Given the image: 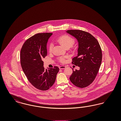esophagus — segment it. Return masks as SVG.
Instances as JSON below:
<instances>
[{
  "mask_svg": "<svg viewBox=\"0 0 121 121\" xmlns=\"http://www.w3.org/2000/svg\"><path fill=\"white\" fill-rule=\"evenodd\" d=\"M65 68H66V67L64 66H60V67H59V69H64Z\"/></svg>",
  "mask_w": 121,
  "mask_h": 121,
  "instance_id": "1",
  "label": "esophagus"
}]
</instances>
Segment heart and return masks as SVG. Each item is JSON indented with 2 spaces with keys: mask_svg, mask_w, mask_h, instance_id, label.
Masks as SVG:
<instances>
[{
  "mask_svg": "<svg viewBox=\"0 0 121 121\" xmlns=\"http://www.w3.org/2000/svg\"><path fill=\"white\" fill-rule=\"evenodd\" d=\"M57 41L65 48L72 47L75 43L74 39L67 35H64L59 37L57 39ZM52 44H50L48 47L49 51L50 52H52ZM58 60L61 63H63L65 61V58L60 57L58 58Z\"/></svg>",
  "mask_w": 121,
  "mask_h": 121,
  "instance_id": "1",
  "label": "heart"
}]
</instances>
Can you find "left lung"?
<instances>
[{"instance_id":"left-lung-1","label":"left lung","mask_w":121,"mask_h":121,"mask_svg":"<svg viewBox=\"0 0 121 121\" xmlns=\"http://www.w3.org/2000/svg\"><path fill=\"white\" fill-rule=\"evenodd\" d=\"M67 32L78 42V56L73 58L72 63L80 69H73L70 80L76 86L84 88L92 83L98 74L102 60V49L97 39L89 33L80 30Z\"/></svg>"}]
</instances>
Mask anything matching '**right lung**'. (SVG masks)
<instances>
[{"label":"right lung","mask_w":121,"mask_h":121,"mask_svg":"<svg viewBox=\"0 0 121 121\" xmlns=\"http://www.w3.org/2000/svg\"><path fill=\"white\" fill-rule=\"evenodd\" d=\"M52 33H39L28 39L20 52V63L24 74L31 84L38 89L46 91L53 85L59 68L45 69L43 58L47 55V43Z\"/></svg>","instance_id":"1"}]
</instances>
